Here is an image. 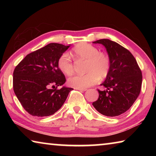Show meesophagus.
<instances>
[{"instance_id": "esophagus-1", "label": "esophagus", "mask_w": 156, "mask_h": 156, "mask_svg": "<svg viewBox=\"0 0 156 156\" xmlns=\"http://www.w3.org/2000/svg\"><path fill=\"white\" fill-rule=\"evenodd\" d=\"M76 89H77V90H80V91H85L87 90V89L86 88H76Z\"/></svg>"}]
</instances>
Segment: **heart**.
<instances>
[{"instance_id":"b5f03b06","label":"heart","mask_w":156,"mask_h":156,"mask_svg":"<svg viewBox=\"0 0 156 156\" xmlns=\"http://www.w3.org/2000/svg\"><path fill=\"white\" fill-rule=\"evenodd\" d=\"M73 55L76 59L86 60L84 75H76L68 79V84L75 88H86L96 84L100 79H104L109 74L111 61L108 55L99 51L97 47L83 43L73 49ZM58 67L66 75L73 72V66L69 54L64 53L58 60Z\"/></svg>"}]
</instances>
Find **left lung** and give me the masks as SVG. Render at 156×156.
Returning a JSON list of instances; mask_svg holds the SVG:
<instances>
[{"mask_svg":"<svg viewBox=\"0 0 156 156\" xmlns=\"http://www.w3.org/2000/svg\"><path fill=\"white\" fill-rule=\"evenodd\" d=\"M93 43L102 44L107 49L111 68L104 83L106 90H98L99 97L92 105L101 114L114 117L130 109L140 92L142 72L135 58L128 49L109 39Z\"/></svg>","mask_w":156,"mask_h":156,"instance_id":"left-lung-1","label":"left lung"}]
</instances>
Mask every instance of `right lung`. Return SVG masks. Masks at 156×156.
I'll return each instance as SVG.
<instances>
[{"label": "right lung", "instance_id": "obj_1", "mask_svg": "<svg viewBox=\"0 0 156 156\" xmlns=\"http://www.w3.org/2000/svg\"><path fill=\"white\" fill-rule=\"evenodd\" d=\"M70 45L50 43L27 54L14 69L13 88L25 111L34 116L53 115L64 104L72 88L63 86L66 78L58 60Z\"/></svg>", "mask_w": 156, "mask_h": 156}]
</instances>
